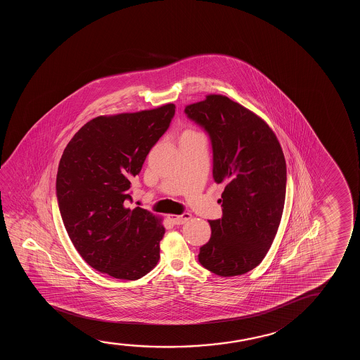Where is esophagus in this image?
Segmentation results:
<instances>
[{
	"instance_id": "obj_1",
	"label": "esophagus",
	"mask_w": 360,
	"mask_h": 360,
	"mask_svg": "<svg viewBox=\"0 0 360 360\" xmlns=\"http://www.w3.org/2000/svg\"><path fill=\"white\" fill-rule=\"evenodd\" d=\"M192 217L191 214H188V212H184L182 215H178V217H174V215H169L168 219H169V221L172 222L173 225H183L184 222H187L189 219Z\"/></svg>"
}]
</instances>
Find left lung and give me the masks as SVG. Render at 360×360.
<instances>
[{
	"instance_id": "1",
	"label": "left lung",
	"mask_w": 360,
	"mask_h": 360,
	"mask_svg": "<svg viewBox=\"0 0 360 360\" xmlns=\"http://www.w3.org/2000/svg\"><path fill=\"white\" fill-rule=\"evenodd\" d=\"M187 118L209 135L212 177L225 183L222 217L198 261L220 276L245 274L271 248L285 202L286 163L276 134L251 110L221 94L187 105Z\"/></svg>"
}]
</instances>
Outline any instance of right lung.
Masks as SVG:
<instances>
[{
	"instance_id": "1",
	"label": "right lung",
	"mask_w": 360,
	"mask_h": 360,
	"mask_svg": "<svg viewBox=\"0 0 360 360\" xmlns=\"http://www.w3.org/2000/svg\"><path fill=\"white\" fill-rule=\"evenodd\" d=\"M176 105L97 117L60 158L56 198L70 240L84 261L108 276L136 281L160 259L161 219L133 202L131 179L166 133Z\"/></svg>"
}]
</instances>
